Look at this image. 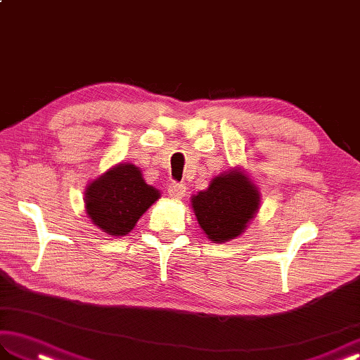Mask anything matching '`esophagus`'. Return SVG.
Returning a JSON list of instances; mask_svg holds the SVG:
<instances>
[{
	"label": "esophagus",
	"instance_id": "34e87169",
	"mask_svg": "<svg viewBox=\"0 0 360 360\" xmlns=\"http://www.w3.org/2000/svg\"><path fill=\"white\" fill-rule=\"evenodd\" d=\"M168 196L173 198V200H182L186 196V186L178 184V182H172L168 186Z\"/></svg>",
	"mask_w": 360,
	"mask_h": 360
}]
</instances>
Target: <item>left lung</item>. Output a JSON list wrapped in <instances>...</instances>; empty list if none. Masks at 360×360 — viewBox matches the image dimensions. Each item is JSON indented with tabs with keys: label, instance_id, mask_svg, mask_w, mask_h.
<instances>
[{
	"label": "left lung",
	"instance_id": "obj_1",
	"mask_svg": "<svg viewBox=\"0 0 360 360\" xmlns=\"http://www.w3.org/2000/svg\"><path fill=\"white\" fill-rule=\"evenodd\" d=\"M258 205V190L238 170L217 176L207 190L192 200L198 223L215 243H224L241 235L254 218Z\"/></svg>",
	"mask_w": 360,
	"mask_h": 360
}]
</instances>
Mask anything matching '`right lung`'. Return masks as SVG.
I'll use <instances>...</instances> for the list:
<instances>
[{
    "label": "right lung",
    "instance_id": "right-lung-1",
    "mask_svg": "<svg viewBox=\"0 0 360 360\" xmlns=\"http://www.w3.org/2000/svg\"><path fill=\"white\" fill-rule=\"evenodd\" d=\"M159 196V190L143 181L139 168L119 164L88 187L86 213L103 232L122 236L133 231L137 219Z\"/></svg>",
    "mask_w": 360,
    "mask_h": 360
}]
</instances>
